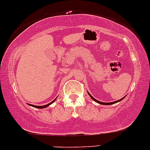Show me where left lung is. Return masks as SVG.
<instances>
[{"instance_id":"8db88e82","label":"left lung","mask_w":150,"mask_h":150,"mask_svg":"<svg viewBox=\"0 0 150 150\" xmlns=\"http://www.w3.org/2000/svg\"><path fill=\"white\" fill-rule=\"evenodd\" d=\"M88 93H89V96L91 97V99H92V100H94V101H96V103H100V104H102V105H112V104H115V103H118V102H120V101H121V100H123V99L124 98H124H122V99H120V100H116V101H114V102H112V103H103V102H100V101H99V100H97L96 99H95L94 98H93V97L92 96H91V94H90V93L88 92Z\"/></svg>"}]
</instances>
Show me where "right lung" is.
Segmentation results:
<instances>
[{
  "mask_svg": "<svg viewBox=\"0 0 150 150\" xmlns=\"http://www.w3.org/2000/svg\"><path fill=\"white\" fill-rule=\"evenodd\" d=\"M57 98H55L54 100H53V101H52L51 103H48V104H47V105H42V106H38V105H31V104H28L29 105H30V106H32V107H34V108H40V109H42V108H47V107H48L49 105H51L52 103L53 102H54L55 101V100Z\"/></svg>",
  "mask_w": 150,
  "mask_h": 150,
  "instance_id": "1",
  "label": "right lung"
}]
</instances>
